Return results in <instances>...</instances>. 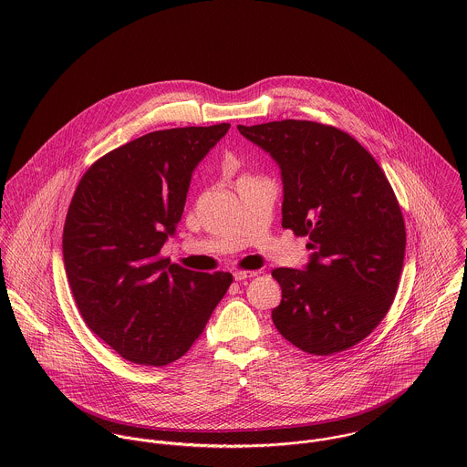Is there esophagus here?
Returning <instances> with one entry per match:
<instances>
[{"label": "esophagus", "instance_id": "esophagus-1", "mask_svg": "<svg viewBox=\"0 0 467 467\" xmlns=\"http://www.w3.org/2000/svg\"><path fill=\"white\" fill-rule=\"evenodd\" d=\"M259 273L257 271H234V278L237 280V282H243V280H246V278H254V276H257Z\"/></svg>", "mask_w": 467, "mask_h": 467}]
</instances>
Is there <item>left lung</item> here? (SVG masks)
Segmentation results:
<instances>
[{"label": "left lung", "instance_id": "left-lung-1", "mask_svg": "<svg viewBox=\"0 0 467 467\" xmlns=\"http://www.w3.org/2000/svg\"><path fill=\"white\" fill-rule=\"evenodd\" d=\"M269 152L284 185L282 226L307 235L306 269L276 267L273 324L289 343L331 356L365 339L398 293L406 232L396 194L350 134L309 120L237 126Z\"/></svg>", "mask_w": 467, "mask_h": 467}]
</instances>
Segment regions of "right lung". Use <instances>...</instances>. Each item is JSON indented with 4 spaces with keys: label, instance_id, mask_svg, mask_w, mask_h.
I'll list each match as a JSON object with an SVG mask.
<instances>
[{
    "label": "right lung",
    "instance_id": "right-lung-1",
    "mask_svg": "<svg viewBox=\"0 0 467 467\" xmlns=\"http://www.w3.org/2000/svg\"><path fill=\"white\" fill-rule=\"evenodd\" d=\"M230 124L143 134L97 160L67 208L63 255L88 327L124 359L163 367L202 333L234 276L160 257L192 172Z\"/></svg>",
    "mask_w": 467,
    "mask_h": 467
}]
</instances>
